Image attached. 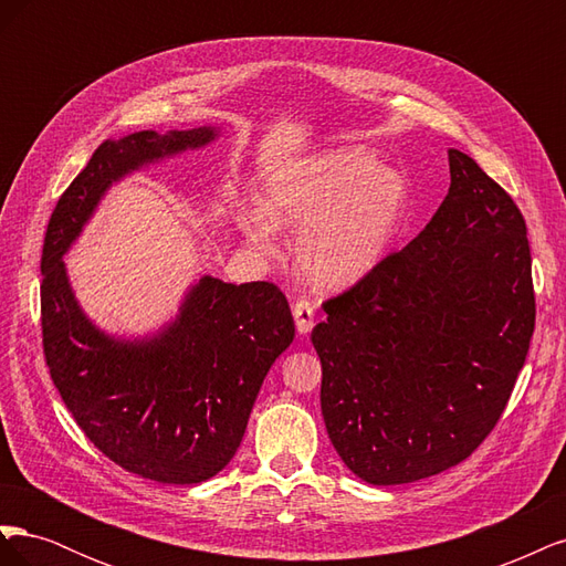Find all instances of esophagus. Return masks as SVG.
<instances>
[{
    "mask_svg": "<svg viewBox=\"0 0 566 566\" xmlns=\"http://www.w3.org/2000/svg\"><path fill=\"white\" fill-rule=\"evenodd\" d=\"M293 316H295V325H297V333L300 335H310L312 328H314V306L306 302V300H300L295 306H293Z\"/></svg>",
    "mask_w": 566,
    "mask_h": 566,
    "instance_id": "34e87169",
    "label": "esophagus"
}]
</instances>
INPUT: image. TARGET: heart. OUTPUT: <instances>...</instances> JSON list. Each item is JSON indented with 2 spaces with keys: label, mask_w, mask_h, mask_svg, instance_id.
I'll return each instance as SVG.
<instances>
[{
  "label": "heart",
  "mask_w": 566,
  "mask_h": 566,
  "mask_svg": "<svg viewBox=\"0 0 566 566\" xmlns=\"http://www.w3.org/2000/svg\"><path fill=\"white\" fill-rule=\"evenodd\" d=\"M408 181L364 146H339L285 163L264 186L260 205L235 210V229L264 254L279 229H300L293 256L318 290L342 293L382 264L408 214Z\"/></svg>",
  "instance_id": "b5f03b06"
}]
</instances>
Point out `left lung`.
Returning a JSON list of instances; mask_svg holds the SVG:
<instances>
[{
  "label": "left lung",
  "mask_w": 566,
  "mask_h": 566,
  "mask_svg": "<svg viewBox=\"0 0 566 566\" xmlns=\"http://www.w3.org/2000/svg\"><path fill=\"white\" fill-rule=\"evenodd\" d=\"M449 167L424 231L325 302L312 331L325 430L373 486L465 460L499 422L534 335L522 212L465 153L449 148Z\"/></svg>",
  "instance_id": "left-lung-1"
}]
</instances>
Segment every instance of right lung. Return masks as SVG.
<instances>
[{
	"label": "right lung",
	"mask_w": 566,
	"mask_h": 566,
	"mask_svg": "<svg viewBox=\"0 0 566 566\" xmlns=\"http://www.w3.org/2000/svg\"><path fill=\"white\" fill-rule=\"evenodd\" d=\"M219 134L205 125L104 142L61 196L44 235L51 380L101 453L160 484H200L229 465L269 368L295 337L287 300L266 281L235 285L202 273L158 331L115 335L84 314L63 256L115 184Z\"/></svg>",
	"instance_id": "add662e5"
}]
</instances>
